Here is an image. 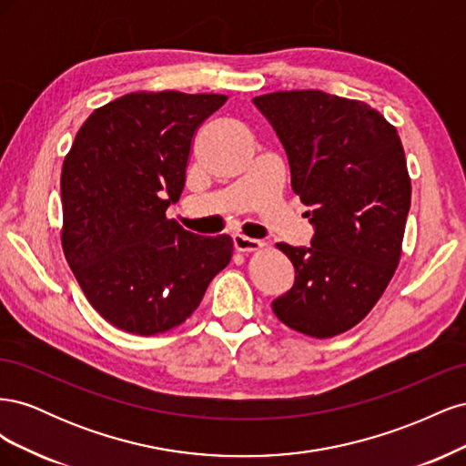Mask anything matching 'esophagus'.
Segmentation results:
<instances>
[{
  "label": "esophagus",
  "mask_w": 466,
  "mask_h": 466,
  "mask_svg": "<svg viewBox=\"0 0 466 466\" xmlns=\"http://www.w3.org/2000/svg\"><path fill=\"white\" fill-rule=\"evenodd\" d=\"M233 247L238 252H257L264 247V243L257 241V238L245 237V235H233Z\"/></svg>",
  "instance_id": "1"
}]
</instances>
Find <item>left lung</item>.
<instances>
[{
    "mask_svg": "<svg viewBox=\"0 0 466 466\" xmlns=\"http://www.w3.org/2000/svg\"><path fill=\"white\" fill-rule=\"evenodd\" d=\"M252 103L284 146L291 188L315 225L311 247L276 245L295 284L272 309L301 334H342L368 317L400 262L412 187L399 132L368 103L317 89Z\"/></svg>",
    "mask_w": 466,
    "mask_h": 466,
    "instance_id": "8db88e82",
    "label": "left lung"
}]
</instances>
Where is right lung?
<instances>
[{
  "mask_svg": "<svg viewBox=\"0 0 466 466\" xmlns=\"http://www.w3.org/2000/svg\"><path fill=\"white\" fill-rule=\"evenodd\" d=\"M225 95L136 91L83 122L62 167V248L95 311L139 336L173 330L233 257L229 235L167 218L196 130Z\"/></svg>",
  "mask_w": 466,
  "mask_h": 466,
  "instance_id": "right-lung-1",
  "label": "right lung"
}]
</instances>
